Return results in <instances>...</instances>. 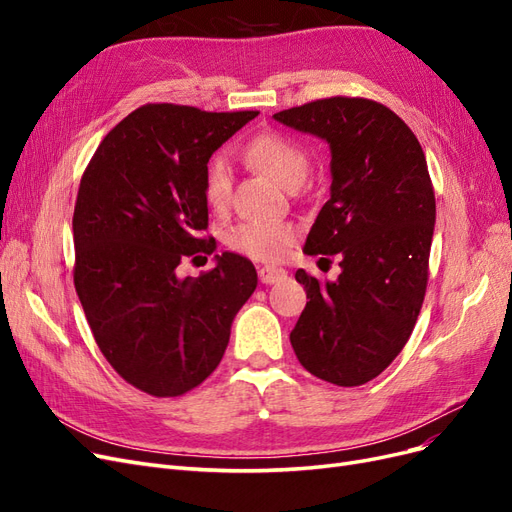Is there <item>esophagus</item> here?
Instances as JSON below:
<instances>
[{
    "instance_id": "1",
    "label": "esophagus",
    "mask_w": 512,
    "mask_h": 512,
    "mask_svg": "<svg viewBox=\"0 0 512 512\" xmlns=\"http://www.w3.org/2000/svg\"><path fill=\"white\" fill-rule=\"evenodd\" d=\"M258 277L262 284H277V282L286 280V271L280 267H260Z\"/></svg>"
}]
</instances>
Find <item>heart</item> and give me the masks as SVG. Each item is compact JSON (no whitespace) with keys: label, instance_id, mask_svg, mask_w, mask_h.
I'll return each instance as SVG.
<instances>
[{"label":"heart","instance_id":"1","mask_svg":"<svg viewBox=\"0 0 512 512\" xmlns=\"http://www.w3.org/2000/svg\"><path fill=\"white\" fill-rule=\"evenodd\" d=\"M245 162L267 173L286 190H299L309 175L307 151L280 132L256 134L243 147ZM203 192L213 211H222L232 192V164L226 153H215L205 168ZM294 243V228L288 222H239L224 232L230 252L258 262L282 260Z\"/></svg>","mask_w":512,"mask_h":512}]
</instances>
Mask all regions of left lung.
<instances>
[{
	"label": "left lung",
	"instance_id": "8db88e82",
	"mask_svg": "<svg viewBox=\"0 0 512 512\" xmlns=\"http://www.w3.org/2000/svg\"><path fill=\"white\" fill-rule=\"evenodd\" d=\"M273 117L331 147V198L303 252L342 258L337 282L294 275L309 303L290 344L309 374L361 386L393 363L423 307L436 224L425 153L401 117L367 98H322Z\"/></svg>",
	"mask_w": 512,
	"mask_h": 512
}]
</instances>
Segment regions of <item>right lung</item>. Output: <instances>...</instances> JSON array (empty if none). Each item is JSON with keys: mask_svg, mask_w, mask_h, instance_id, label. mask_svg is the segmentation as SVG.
<instances>
[{"mask_svg": "<svg viewBox=\"0 0 512 512\" xmlns=\"http://www.w3.org/2000/svg\"><path fill=\"white\" fill-rule=\"evenodd\" d=\"M256 115L145 104L104 136L81 177L74 288L104 359L147 395L203 384L256 290L254 265L235 252L198 277L175 273L188 256L213 254V237H203L205 168Z\"/></svg>", "mask_w": 512, "mask_h": 512, "instance_id": "add662e5", "label": "right lung"}]
</instances>
